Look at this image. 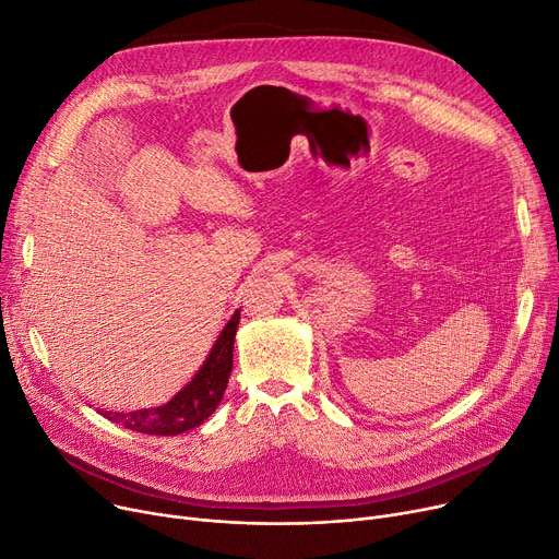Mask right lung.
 <instances>
[{"label": "right lung", "instance_id": "add662e5", "mask_svg": "<svg viewBox=\"0 0 559 559\" xmlns=\"http://www.w3.org/2000/svg\"><path fill=\"white\" fill-rule=\"evenodd\" d=\"M241 311H234L229 323L216 338L214 348L206 355L195 378L162 407L139 409V412H99L109 420L124 425L127 430L152 435V437H175L202 425L223 401V393L229 382L234 361V336Z\"/></svg>", "mask_w": 559, "mask_h": 559}]
</instances>
